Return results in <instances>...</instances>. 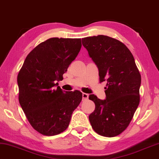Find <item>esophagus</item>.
<instances>
[{
  "instance_id": "esophagus-1",
  "label": "esophagus",
  "mask_w": 159,
  "mask_h": 159,
  "mask_svg": "<svg viewBox=\"0 0 159 159\" xmlns=\"http://www.w3.org/2000/svg\"><path fill=\"white\" fill-rule=\"evenodd\" d=\"M89 94L88 93H83L82 94V98H83V100L84 101H86L87 100L88 98H89Z\"/></svg>"
}]
</instances>
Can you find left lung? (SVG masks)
Listing matches in <instances>:
<instances>
[{
  "instance_id": "8db88e82",
  "label": "left lung",
  "mask_w": 159,
  "mask_h": 159,
  "mask_svg": "<svg viewBox=\"0 0 159 159\" xmlns=\"http://www.w3.org/2000/svg\"><path fill=\"white\" fill-rule=\"evenodd\" d=\"M82 44L98 68L100 82L107 81L106 99L89 96L96 106L90 123L101 136H116L128 127L139 106L141 74L131 51L118 40L99 35L82 39Z\"/></svg>"
}]
</instances>
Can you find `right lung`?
Instances as JSON below:
<instances>
[{"label":"right lung","mask_w":159,"mask_h":159,"mask_svg":"<svg viewBox=\"0 0 159 159\" xmlns=\"http://www.w3.org/2000/svg\"><path fill=\"white\" fill-rule=\"evenodd\" d=\"M81 48L80 39L51 38L28 53L18 73V100L32 127L45 136L61 134L82 100L79 91L57 86Z\"/></svg>","instance_id":"1"}]
</instances>
